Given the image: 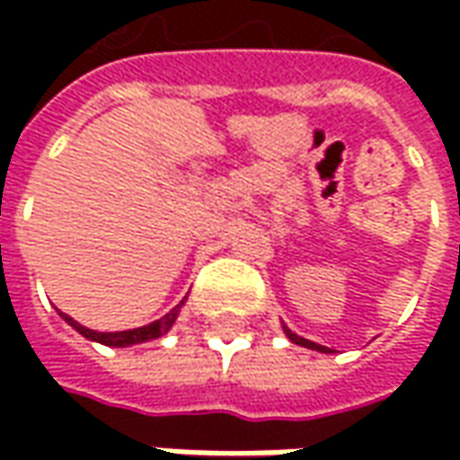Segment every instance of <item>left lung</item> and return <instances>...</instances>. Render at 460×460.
Wrapping results in <instances>:
<instances>
[{
  "instance_id": "1",
  "label": "left lung",
  "mask_w": 460,
  "mask_h": 460,
  "mask_svg": "<svg viewBox=\"0 0 460 460\" xmlns=\"http://www.w3.org/2000/svg\"><path fill=\"white\" fill-rule=\"evenodd\" d=\"M284 332H287V338L292 341V343L296 345H302V348H309V350H320V353H330V348H325V345H320V343H312V341H307V338H299L296 332H292L289 327L284 325Z\"/></svg>"
}]
</instances>
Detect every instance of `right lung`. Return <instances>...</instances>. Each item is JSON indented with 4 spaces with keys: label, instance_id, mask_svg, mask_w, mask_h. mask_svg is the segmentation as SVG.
<instances>
[{
    "label": "right lung",
    "instance_id": "1",
    "mask_svg": "<svg viewBox=\"0 0 460 460\" xmlns=\"http://www.w3.org/2000/svg\"><path fill=\"white\" fill-rule=\"evenodd\" d=\"M181 305H184V302H181ZM181 305H176L168 314H164L161 320H155L151 325L135 327V330H119V332H97V330H89V327L79 325L71 314H63L61 312V317L68 325L74 327L79 335H84L86 341H94V343L102 345H112V348H128V345L148 343V341H155V338L166 335L168 330L173 327V323H176V317H179V312H181Z\"/></svg>",
    "mask_w": 460,
    "mask_h": 460
}]
</instances>
